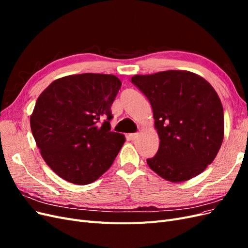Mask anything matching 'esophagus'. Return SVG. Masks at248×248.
<instances>
[{
    "mask_svg": "<svg viewBox=\"0 0 248 248\" xmlns=\"http://www.w3.org/2000/svg\"><path fill=\"white\" fill-rule=\"evenodd\" d=\"M129 138L131 140H136L139 138V133H131L129 134Z\"/></svg>",
    "mask_w": 248,
    "mask_h": 248,
    "instance_id": "34e87169",
    "label": "esophagus"
}]
</instances>
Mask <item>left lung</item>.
Segmentation results:
<instances>
[{
    "instance_id": "obj_1",
    "label": "left lung",
    "mask_w": 248,
    "mask_h": 248,
    "mask_svg": "<svg viewBox=\"0 0 248 248\" xmlns=\"http://www.w3.org/2000/svg\"><path fill=\"white\" fill-rule=\"evenodd\" d=\"M153 109L159 149L149 168L170 182L187 181L204 171L224 136L223 108L214 88L198 74L168 70L131 78Z\"/></svg>"
}]
</instances>
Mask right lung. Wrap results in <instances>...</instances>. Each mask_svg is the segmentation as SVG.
I'll return each mask as SVG.
<instances>
[{
	"label": "right lung",
	"instance_id": "obj_1",
	"mask_svg": "<svg viewBox=\"0 0 248 248\" xmlns=\"http://www.w3.org/2000/svg\"><path fill=\"white\" fill-rule=\"evenodd\" d=\"M122 82L112 74L81 73L54 80L39 95L30 118L47 166L70 183L96 181L125 142L110 131V107Z\"/></svg>",
	"mask_w": 248,
	"mask_h": 248
}]
</instances>
